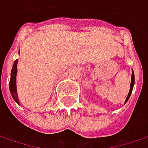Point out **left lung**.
<instances>
[{
	"mask_svg": "<svg viewBox=\"0 0 148 148\" xmlns=\"http://www.w3.org/2000/svg\"><path fill=\"white\" fill-rule=\"evenodd\" d=\"M134 82H135V77H134V73H133V70L132 69V78H131V84H130V90H129V93L127 94V97L126 99L125 102H124V104L127 102V100L129 99L130 96H131V93L132 92V88H133V85H134Z\"/></svg>",
	"mask_w": 148,
	"mask_h": 148,
	"instance_id": "8db88e82",
	"label": "left lung"
}]
</instances>
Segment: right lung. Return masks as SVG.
I'll return each mask as SVG.
<instances>
[{"instance_id": "add662e5", "label": "right lung", "mask_w": 148, "mask_h": 148, "mask_svg": "<svg viewBox=\"0 0 148 148\" xmlns=\"http://www.w3.org/2000/svg\"><path fill=\"white\" fill-rule=\"evenodd\" d=\"M20 53V50H19ZM17 63L18 60H16L13 64L11 73H10V92L11 93V96L13 99L16 101L18 104H20L19 99H18V94H17V88H16V74H17Z\"/></svg>"}]
</instances>
